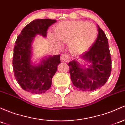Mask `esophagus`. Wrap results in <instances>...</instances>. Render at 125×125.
<instances>
[{
    "label": "esophagus",
    "mask_w": 125,
    "mask_h": 125,
    "mask_svg": "<svg viewBox=\"0 0 125 125\" xmlns=\"http://www.w3.org/2000/svg\"><path fill=\"white\" fill-rule=\"evenodd\" d=\"M60 59H61V60H62L63 62H69V60H70V57H69V56L68 55V54H66V53H64V54H63L61 56V57H60Z\"/></svg>",
    "instance_id": "obj_1"
}]
</instances>
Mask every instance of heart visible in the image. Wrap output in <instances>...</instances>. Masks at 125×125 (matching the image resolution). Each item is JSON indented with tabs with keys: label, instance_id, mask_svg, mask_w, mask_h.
Masks as SVG:
<instances>
[{
	"label": "heart",
	"instance_id": "1",
	"mask_svg": "<svg viewBox=\"0 0 125 125\" xmlns=\"http://www.w3.org/2000/svg\"><path fill=\"white\" fill-rule=\"evenodd\" d=\"M98 30L94 24L83 21H68L59 23L54 27L52 40L59 44H68L69 51L79 54L87 50L97 38ZM58 41V42L57 41Z\"/></svg>",
	"mask_w": 125,
	"mask_h": 125
}]
</instances>
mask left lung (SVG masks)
<instances>
[{
    "instance_id": "left-lung-1",
    "label": "left lung",
    "mask_w": 125,
    "mask_h": 125,
    "mask_svg": "<svg viewBox=\"0 0 125 125\" xmlns=\"http://www.w3.org/2000/svg\"><path fill=\"white\" fill-rule=\"evenodd\" d=\"M98 27L95 42L88 51L79 56V59L87 62L86 66L80 65L77 60L68 63L72 83L83 91H91L103 86L112 71V60L108 39L104 31Z\"/></svg>"
}]
</instances>
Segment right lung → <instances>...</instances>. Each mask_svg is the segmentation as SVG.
Returning <instances> with one entry per match:
<instances>
[{
	"label": "right lung",
	"mask_w": 125,
	"mask_h": 125,
	"mask_svg": "<svg viewBox=\"0 0 125 125\" xmlns=\"http://www.w3.org/2000/svg\"><path fill=\"white\" fill-rule=\"evenodd\" d=\"M56 22L51 19L32 21L16 38L13 56L14 75L22 88L30 93L42 94L49 90L57 66L60 63L59 54L46 57L37 65L31 61L34 38L37 35L46 37L49 27Z\"/></svg>",
	"instance_id": "1"
}]
</instances>
